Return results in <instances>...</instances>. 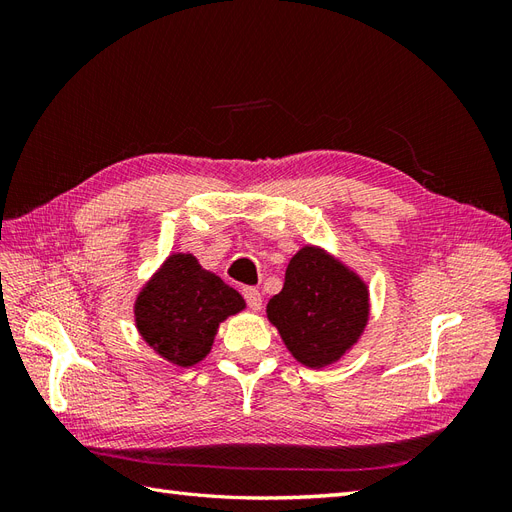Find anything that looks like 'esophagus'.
I'll list each match as a JSON object with an SVG mask.
<instances>
[{
	"mask_svg": "<svg viewBox=\"0 0 512 512\" xmlns=\"http://www.w3.org/2000/svg\"><path fill=\"white\" fill-rule=\"evenodd\" d=\"M243 297H245L247 305H250V309H254V312H260V309H262V294L256 288H245Z\"/></svg>",
	"mask_w": 512,
	"mask_h": 512,
	"instance_id": "obj_1",
	"label": "esophagus"
}]
</instances>
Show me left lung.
<instances>
[{"mask_svg": "<svg viewBox=\"0 0 512 512\" xmlns=\"http://www.w3.org/2000/svg\"><path fill=\"white\" fill-rule=\"evenodd\" d=\"M267 318L301 365L322 369L359 342L369 320V288L359 273L318 245H305L286 267L284 288Z\"/></svg>", "mask_w": 512, "mask_h": 512, "instance_id": "obj_1", "label": "left lung"}]
</instances>
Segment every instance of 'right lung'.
<instances>
[{
	"mask_svg": "<svg viewBox=\"0 0 512 512\" xmlns=\"http://www.w3.org/2000/svg\"><path fill=\"white\" fill-rule=\"evenodd\" d=\"M245 309L241 294L198 265L192 254H170L136 294L134 322L164 361L192 367L211 352L220 324Z\"/></svg>",
	"mask_w": 512,
	"mask_h": 512,
	"instance_id": "right-lung-1",
	"label": "right lung"
}]
</instances>
